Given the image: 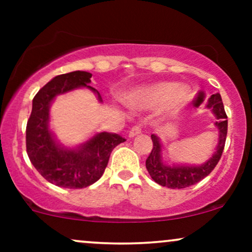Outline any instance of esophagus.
<instances>
[{
	"label": "esophagus",
	"mask_w": 252,
	"mask_h": 252,
	"mask_svg": "<svg viewBox=\"0 0 252 252\" xmlns=\"http://www.w3.org/2000/svg\"><path fill=\"white\" fill-rule=\"evenodd\" d=\"M141 131H142V126H141V124H136V126H134L131 129H130L129 137H135L136 135L141 134Z\"/></svg>",
	"instance_id": "34e87169"
}]
</instances>
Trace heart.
Segmentation results:
<instances>
[{
    "label": "heart",
    "instance_id": "1",
    "mask_svg": "<svg viewBox=\"0 0 252 252\" xmlns=\"http://www.w3.org/2000/svg\"><path fill=\"white\" fill-rule=\"evenodd\" d=\"M187 99L189 91L186 88L170 82H161L137 90L128 98V102L141 108H155L163 104L166 109L175 110Z\"/></svg>",
    "mask_w": 252,
    "mask_h": 252
}]
</instances>
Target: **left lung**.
Here are the masks:
<instances>
[{
	"label": "left lung",
	"instance_id": "obj_1",
	"mask_svg": "<svg viewBox=\"0 0 252 252\" xmlns=\"http://www.w3.org/2000/svg\"><path fill=\"white\" fill-rule=\"evenodd\" d=\"M207 108L212 109L217 120H219L218 122H216V126L219 129V143L217 147V152L213 154L212 158L201 166L168 167L163 164L162 160H161V143L158 136L152 135L153 149L146 160V167L153 180L158 182V185L168 187V189H186V187L192 186V185L206 178L216 168L221 158L225 141H226L227 116L219 94H215L211 96Z\"/></svg>",
	"mask_w": 252,
	"mask_h": 252
}]
</instances>
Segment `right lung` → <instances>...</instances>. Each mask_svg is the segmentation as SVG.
Returning <instances> with one entry per match:
<instances>
[{
    "instance_id": "obj_1",
    "label": "right lung",
    "mask_w": 252,
    "mask_h": 252,
    "mask_svg": "<svg viewBox=\"0 0 252 252\" xmlns=\"http://www.w3.org/2000/svg\"><path fill=\"white\" fill-rule=\"evenodd\" d=\"M92 74L74 71L60 74L46 84L33 98L26 128V149L31 162L51 184L63 189H84L99 180L110 154L126 138L115 132H100L79 149H62L48 130V109L53 98L78 86H89ZM98 94V92H97ZM99 99H102L98 94Z\"/></svg>"
}]
</instances>
